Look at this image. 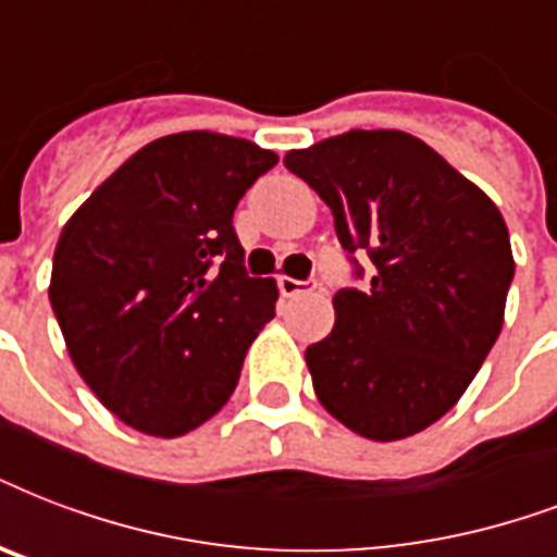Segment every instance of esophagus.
<instances>
[{"mask_svg": "<svg viewBox=\"0 0 557 557\" xmlns=\"http://www.w3.org/2000/svg\"><path fill=\"white\" fill-rule=\"evenodd\" d=\"M277 286H280V295L283 297H295V295H307L315 288L312 280H295V277H277Z\"/></svg>", "mask_w": 557, "mask_h": 557, "instance_id": "obj_1", "label": "esophagus"}]
</instances>
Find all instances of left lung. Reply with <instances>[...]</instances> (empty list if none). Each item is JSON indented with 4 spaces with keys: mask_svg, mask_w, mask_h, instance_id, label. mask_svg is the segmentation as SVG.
<instances>
[{
    "mask_svg": "<svg viewBox=\"0 0 557 557\" xmlns=\"http://www.w3.org/2000/svg\"><path fill=\"white\" fill-rule=\"evenodd\" d=\"M283 163L333 210L364 277L333 297V333L307 347L321 406L371 441L444 418L503 330L515 257L496 203L403 131H350Z\"/></svg>",
    "mask_w": 557,
    "mask_h": 557,
    "instance_id": "8db88e82",
    "label": "left lung"
}]
</instances>
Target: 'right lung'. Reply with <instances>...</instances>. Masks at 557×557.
I'll return each instance as SVG.
<instances>
[{
    "label": "right lung",
    "mask_w": 557,
    "mask_h": 557,
    "mask_svg": "<svg viewBox=\"0 0 557 557\" xmlns=\"http://www.w3.org/2000/svg\"><path fill=\"white\" fill-rule=\"evenodd\" d=\"M277 154L184 131L119 165L63 227L54 318L92 394L127 426L175 438L222 409L277 283L250 277L233 210Z\"/></svg>",
    "instance_id": "right-lung-1"
}]
</instances>
